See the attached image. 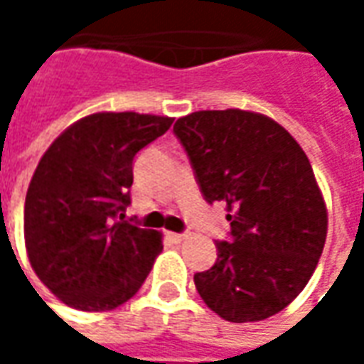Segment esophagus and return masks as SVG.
I'll list each match as a JSON object with an SVG mask.
<instances>
[{"label": "esophagus", "mask_w": 364, "mask_h": 364, "mask_svg": "<svg viewBox=\"0 0 364 364\" xmlns=\"http://www.w3.org/2000/svg\"><path fill=\"white\" fill-rule=\"evenodd\" d=\"M167 236H169V240H171V242H175V244H181L183 240L187 237V234H177V232H169Z\"/></svg>", "instance_id": "obj_1"}]
</instances>
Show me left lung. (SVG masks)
Returning a JSON list of instances; mask_svg holds the SVG:
<instances>
[{
  "mask_svg": "<svg viewBox=\"0 0 364 364\" xmlns=\"http://www.w3.org/2000/svg\"><path fill=\"white\" fill-rule=\"evenodd\" d=\"M206 203L226 205L230 240L195 274L205 304L234 323L281 312L318 265L328 210L304 150L273 119L226 109L173 124Z\"/></svg>",
  "mask_w": 364,
  "mask_h": 364,
  "instance_id": "8db88e82",
  "label": "left lung"
}]
</instances>
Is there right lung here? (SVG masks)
<instances>
[{
  "label": "right lung",
  "instance_id": "1",
  "mask_svg": "<svg viewBox=\"0 0 364 364\" xmlns=\"http://www.w3.org/2000/svg\"><path fill=\"white\" fill-rule=\"evenodd\" d=\"M173 119L95 112L66 128L38 161L25 198L36 277L64 302L105 312L134 296L164 250L161 234L124 220L138 151Z\"/></svg>",
  "mask_w": 364,
  "mask_h": 364
}]
</instances>
